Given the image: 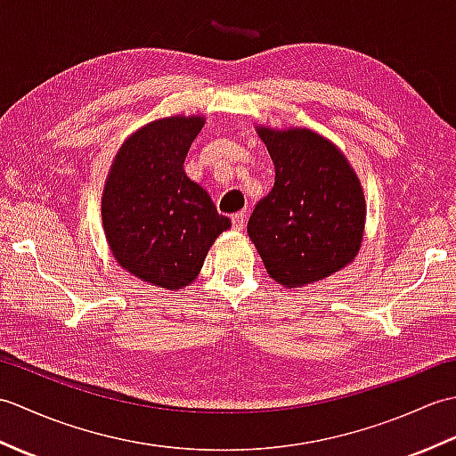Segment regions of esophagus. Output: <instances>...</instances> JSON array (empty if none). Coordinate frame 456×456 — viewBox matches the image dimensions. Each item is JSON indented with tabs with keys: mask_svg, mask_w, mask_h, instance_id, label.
I'll use <instances>...</instances> for the list:
<instances>
[{
	"mask_svg": "<svg viewBox=\"0 0 456 456\" xmlns=\"http://www.w3.org/2000/svg\"><path fill=\"white\" fill-rule=\"evenodd\" d=\"M231 221H233V229L235 231H243L245 229V221H247V213L245 211H239V213H235L233 217H231Z\"/></svg>",
	"mask_w": 456,
	"mask_h": 456,
	"instance_id": "1",
	"label": "esophagus"
}]
</instances>
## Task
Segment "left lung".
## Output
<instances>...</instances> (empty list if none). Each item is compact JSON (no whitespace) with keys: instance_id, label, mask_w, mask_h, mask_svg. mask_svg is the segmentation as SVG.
I'll list each match as a JSON object with an SVG mask.
<instances>
[{"instance_id":"left-lung-1","label":"left lung","mask_w":456,"mask_h":456,"mask_svg":"<svg viewBox=\"0 0 456 456\" xmlns=\"http://www.w3.org/2000/svg\"><path fill=\"white\" fill-rule=\"evenodd\" d=\"M274 162V186L247 233L270 278L302 288L351 265L364 237L362 183L335 142L305 127L256 125Z\"/></svg>"}]
</instances>
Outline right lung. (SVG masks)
Segmentation results:
<instances>
[{"instance_id":"obj_1","label":"right lung","mask_w":456,"mask_h":456,"mask_svg":"<svg viewBox=\"0 0 456 456\" xmlns=\"http://www.w3.org/2000/svg\"><path fill=\"white\" fill-rule=\"evenodd\" d=\"M203 115H172L129 134L110 167L102 191V225L118 265L164 289L198 278L208 250L231 219L188 178L183 160Z\"/></svg>"}]
</instances>
